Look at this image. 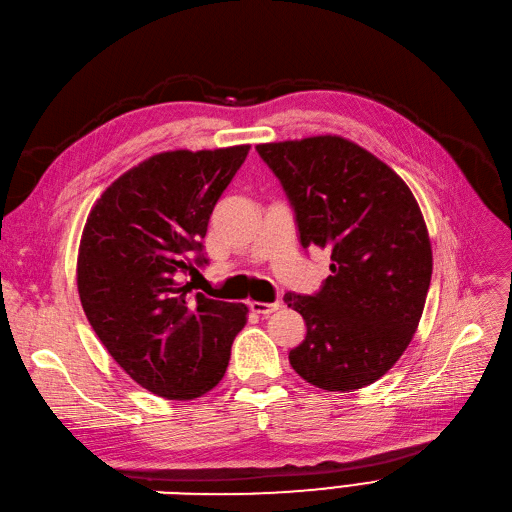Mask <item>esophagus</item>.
Returning <instances> with one entry per match:
<instances>
[{"instance_id":"esophagus-1","label":"esophagus","mask_w":512,"mask_h":512,"mask_svg":"<svg viewBox=\"0 0 512 512\" xmlns=\"http://www.w3.org/2000/svg\"><path fill=\"white\" fill-rule=\"evenodd\" d=\"M280 301H272V303H261V301H251L249 303V307L255 311V314H259V316H270V314H274L276 309H280Z\"/></svg>"}]
</instances>
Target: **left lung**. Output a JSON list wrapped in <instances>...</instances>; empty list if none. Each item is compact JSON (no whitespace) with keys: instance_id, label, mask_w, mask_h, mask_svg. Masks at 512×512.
I'll use <instances>...</instances> for the list:
<instances>
[{"instance_id":"obj_1","label":"left lung","mask_w":512,"mask_h":512,"mask_svg":"<svg viewBox=\"0 0 512 512\" xmlns=\"http://www.w3.org/2000/svg\"><path fill=\"white\" fill-rule=\"evenodd\" d=\"M257 152L295 211L301 247L328 249L332 261L318 293L284 295L307 326L288 360L320 389H362L402 358L425 309L433 253L420 207L402 177L345 138Z\"/></svg>"}]
</instances>
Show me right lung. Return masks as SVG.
Listing matches in <instances>:
<instances>
[{
  "label": "right lung",
  "instance_id": "add662e5",
  "mask_svg": "<svg viewBox=\"0 0 512 512\" xmlns=\"http://www.w3.org/2000/svg\"><path fill=\"white\" fill-rule=\"evenodd\" d=\"M249 148L154 154L104 190L83 228L85 316L113 360L161 397L211 391L247 324V305L192 295L180 276L207 263L209 217Z\"/></svg>",
  "mask_w": 512,
  "mask_h": 512
}]
</instances>
